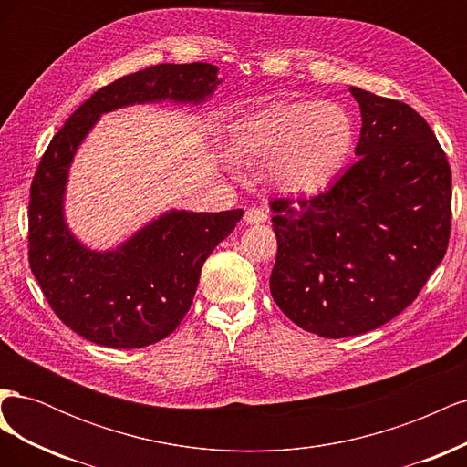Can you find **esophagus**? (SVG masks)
<instances>
[{
	"label": "esophagus",
	"mask_w": 467,
	"mask_h": 467,
	"mask_svg": "<svg viewBox=\"0 0 467 467\" xmlns=\"http://www.w3.org/2000/svg\"><path fill=\"white\" fill-rule=\"evenodd\" d=\"M266 218H268L266 210L265 208H257V206L247 208L245 210V216H244L245 223H263V222H266Z\"/></svg>",
	"instance_id": "1"
}]
</instances>
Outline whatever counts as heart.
I'll list each match as a JSON object with an SVG mask.
<instances>
[{"label":"heart","mask_w":467,"mask_h":467,"mask_svg":"<svg viewBox=\"0 0 467 467\" xmlns=\"http://www.w3.org/2000/svg\"><path fill=\"white\" fill-rule=\"evenodd\" d=\"M230 155L244 165H265L273 189L300 196L325 189L355 146V124L331 101H275L230 126Z\"/></svg>","instance_id":"heart-1"}]
</instances>
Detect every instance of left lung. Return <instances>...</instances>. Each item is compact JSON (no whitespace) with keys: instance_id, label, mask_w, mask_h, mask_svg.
<instances>
[{"instance_id":"obj_1","label":"left lung","mask_w":467,"mask_h":467,"mask_svg":"<svg viewBox=\"0 0 467 467\" xmlns=\"http://www.w3.org/2000/svg\"><path fill=\"white\" fill-rule=\"evenodd\" d=\"M360 105L357 163L309 199H278L271 294L304 331H372L411 304L444 259L451 173L427 120L350 88Z\"/></svg>"}]
</instances>
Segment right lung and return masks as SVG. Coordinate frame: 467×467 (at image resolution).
Returning <instances> with one entry per match:
<instances>
[{
    "instance_id": "obj_1",
    "label": "right lung",
    "mask_w": 467,
    "mask_h": 467,
    "mask_svg": "<svg viewBox=\"0 0 467 467\" xmlns=\"http://www.w3.org/2000/svg\"><path fill=\"white\" fill-rule=\"evenodd\" d=\"M212 64H160L93 93L38 163L29 201V263L54 314L88 341L142 348L171 335L192 304L202 265L244 210H167L115 249L81 244L64 216L69 167L105 112L130 105H202L216 91Z\"/></svg>"
}]
</instances>
